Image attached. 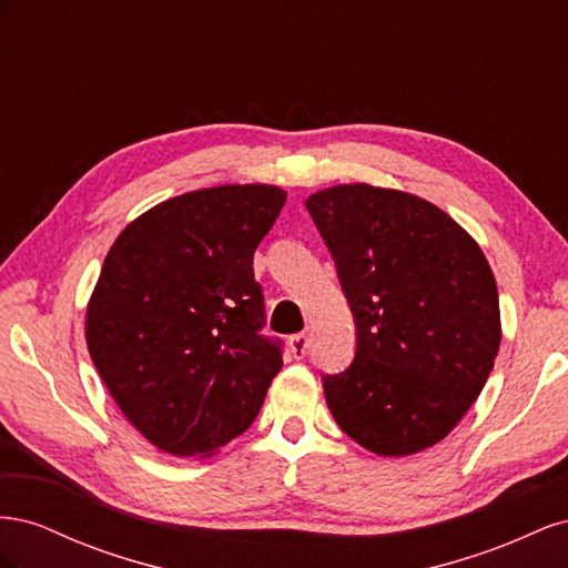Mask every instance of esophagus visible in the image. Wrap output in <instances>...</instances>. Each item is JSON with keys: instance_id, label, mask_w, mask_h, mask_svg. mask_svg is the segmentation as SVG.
Here are the masks:
<instances>
[{"instance_id": "34e87169", "label": "esophagus", "mask_w": 568, "mask_h": 568, "mask_svg": "<svg viewBox=\"0 0 568 568\" xmlns=\"http://www.w3.org/2000/svg\"><path fill=\"white\" fill-rule=\"evenodd\" d=\"M307 348H311V336L307 334H294L288 338V351L296 359H303L307 355Z\"/></svg>"}]
</instances>
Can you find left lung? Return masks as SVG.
Here are the masks:
<instances>
[{
    "mask_svg": "<svg viewBox=\"0 0 568 568\" xmlns=\"http://www.w3.org/2000/svg\"><path fill=\"white\" fill-rule=\"evenodd\" d=\"M355 320V357L324 374L336 424L405 457L448 436L486 386L500 301L484 251L434 203L341 184L305 201Z\"/></svg>",
    "mask_w": 568,
    "mask_h": 568,
    "instance_id": "1",
    "label": "left lung"
}]
</instances>
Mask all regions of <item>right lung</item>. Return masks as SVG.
I'll return each mask as SVG.
<instances>
[{
    "label": "right lung",
    "mask_w": 568,
    "mask_h": 568,
    "mask_svg": "<svg viewBox=\"0 0 568 568\" xmlns=\"http://www.w3.org/2000/svg\"><path fill=\"white\" fill-rule=\"evenodd\" d=\"M286 194L199 189L159 203L115 239L88 305V348L115 405L149 443L211 455L257 417L282 369L253 253Z\"/></svg>",
    "instance_id": "add662e5"
}]
</instances>
